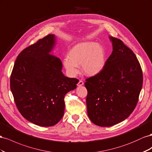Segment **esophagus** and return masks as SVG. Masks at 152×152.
I'll list each match as a JSON object with an SVG mask.
<instances>
[{"label": "esophagus", "instance_id": "obj_1", "mask_svg": "<svg viewBox=\"0 0 152 152\" xmlns=\"http://www.w3.org/2000/svg\"><path fill=\"white\" fill-rule=\"evenodd\" d=\"M83 84H84L83 81H81V80H80V81H79V82H78V83L77 84V85L78 86H82V85H83Z\"/></svg>", "mask_w": 152, "mask_h": 152}]
</instances>
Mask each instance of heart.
Here are the masks:
<instances>
[{
	"mask_svg": "<svg viewBox=\"0 0 152 152\" xmlns=\"http://www.w3.org/2000/svg\"><path fill=\"white\" fill-rule=\"evenodd\" d=\"M106 55V51L101 45L94 42H81L69 51L67 58L64 60V66L71 76L79 73L80 65L85 75L94 76L104 67Z\"/></svg>",
	"mask_w": 152,
	"mask_h": 152,
	"instance_id": "1",
	"label": "heart"
}]
</instances>
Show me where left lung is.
Returning a JSON list of instances; mask_svg holds the SVG:
<instances>
[{
  "label": "left lung",
  "instance_id": "8db88e82",
  "mask_svg": "<svg viewBox=\"0 0 152 152\" xmlns=\"http://www.w3.org/2000/svg\"><path fill=\"white\" fill-rule=\"evenodd\" d=\"M110 39L113 51L104 67L85 83L88 116L101 127L112 126L128 118L137 105L143 80L133 51L119 39Z\"/></svg>",
  "mask_w": 152,
  "mask_h": 152
}]
</instances>
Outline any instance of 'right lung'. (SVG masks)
<instances>
[{"label": "right lung", "mask_w": 152, "mask_h": 152, "mask_svg": "<svg viewBox=\"0 0 152 152\" xmlns=\"http://www.w3.org/2000/svg\"><path fill=\"white\" fill-rule=\"evenodd\" d=\"M55 36L49 34L18 55L10 77V87L18 111L37 125L57 124L64 113V97L79 80L62 72L60 58L50 54Z\"/></svg>", "instance_id": "right-lung-1"}]
</instances>
